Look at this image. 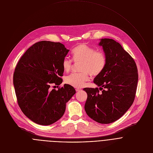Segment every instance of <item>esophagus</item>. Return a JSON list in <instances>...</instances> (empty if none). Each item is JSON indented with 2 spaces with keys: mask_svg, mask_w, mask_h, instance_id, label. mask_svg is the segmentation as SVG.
Here are the masks:
<instances>
[{
  "mask_svg": "<svg viewBox=\"0 0 153 153\" xmlns=\"http://www.w3.org/2000/svg\"><path fill=\"white\" fill-rule=\"evenodd\" d=\"M75 90H76V92H78V91H81V89H76Z\"/></svg>",
  "mask_w": 153,
  "mask_h": 153,
  "instance_id": "esophagus-1",
  "label": "esophagus"
}]
</instances>
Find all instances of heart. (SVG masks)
Returning <instances> with one entry per match:
<instances>
[{"label":"heart","mask_w":153,"mask_h":153,"mask_svg":"<svg viewBox=\"0 0 153 153\" xmlns=\"http://www.w3.org/2000/svg\"><path fill=\"white\" fill-rule=\"evenodd\" d=\"M72 58L75 62H81L80 71L82 72L74 73L65 78V82L74 88L83 87L89 81V74L98 75L102 72L106 64L105 54L84 44H81L75 47L72 53ZM73 66L72 61L69 58H65L62 61V67L65 72L71 71Z\"/></svg>","instance_id":"1"}]
</instances>
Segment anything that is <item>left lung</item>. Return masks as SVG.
Segmentation results:
<instances>
[{"mask_svg":"<svg viewBox=\"0 0 153 153\" xmlns=\"http://www.w3.org/2000/svg\"><path fill=\"white\" fill-rule=\"evenodd\" d=\"M98 45L103 48L106 64L94 80L99 89H83L88 94L84 109L95 122L108 124L119 119L132 105L138 73L134 60L119 43L105 38L100 39ZM99 90L102 91L100 93Z\"/></svg>","mask_w":153,"mask_h":153,"instance_id":"obj_1","label":"left lung"}]
</instances>
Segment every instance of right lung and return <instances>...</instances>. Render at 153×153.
<instances>
[{"instance_id":"1","label":"right lung","mask_w":153,"mask_h":153,"mask_svg":"<svg viewBox=\"0 0 153 153\" xmlns=\"http://www.w3.org/2000/svg\"><path fill=\"white\" fill-rule=\"evenodd\" d=\"M69 50L60 42L42 41L33 44L21 57L13 75L18 105L25 115L41 125L57 122L65 112L66 103L76 93L65 84L58 91L52 84L62 82V61Z\"/></svg>"}]
</instances>
